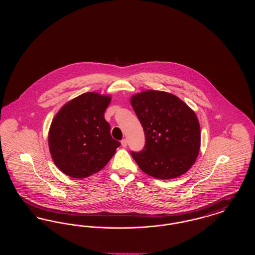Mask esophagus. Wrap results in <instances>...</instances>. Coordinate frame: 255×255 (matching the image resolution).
Segmentation results:
<instances>
[{"label":"esophagus","mask_w":255,"mask_h":255,"mask_svg":"<svg viewBox=\"0 0 255 255\" xmlns=\"http://www.w3.org/2000/svg\"><path fill=\"white\" fill-rule=\"evenodd\" d=\"M127 144H128V141H127V139H126V138H124V139H122V147H127Z\"/></svg>","instance_id":"34e87169"}]
</instances>
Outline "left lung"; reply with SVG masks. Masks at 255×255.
I'll list each match as a JSON object with an SVG mask.
<instances>
[{
	"label": "left lung",
	"instance_id": "left-lung-1",
	"mask_svg": "<svg viewBox=\"0 0 255 255\" xmlns=\"http://www.w3.org/2000/svg\"><path fill=\"white\" fill-rule=\"evenodd\" d=\"M142 125L145 145L132 152L139 168L149 176L171 180L194 164L201 146V129L194 111L179 97L149 90L131 98Z\"/></svg>",
	"mask_w": 255,
	"mask_h": 255
}]
</instances>
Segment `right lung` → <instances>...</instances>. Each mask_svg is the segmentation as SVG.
<instances>
[{
    "label": "right lung",
    "mask_w": 255,
    "mask_h": 255,
    "mask_svg": "<svg viewBox=\"0 0 255 255\" xmlns=\"http://www.w3.org/2000/svg\"><path fill=\"white\" fill-rule=\"evenodd\" d=\"M111 97L86 93L66 103L51 122L49 152L53 162L74 179L102 169L121 142L111 135L104 118Z\"/></svg>",
    "instance_id": "right-lung-1"
}]
</instances>
